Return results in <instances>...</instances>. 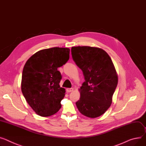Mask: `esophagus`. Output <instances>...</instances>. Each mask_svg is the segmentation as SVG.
Wrapping results in <instances>:
<instances>
[{"label": "esophagus", "instance_id": "obj_1", "mask_svg": "<svg viewBox=\"0 0 146 146\" xmlns=\"http://www.w3.org/2000/svg\"><path fill=\"white\" fill-rule=\"evenodd\" d=\"M74 90V89L73 88H68L66 89V92H68V93H70V92H72Z\"/></svg>", "mask_w": 146, "mask_h": 146}]
</instances>
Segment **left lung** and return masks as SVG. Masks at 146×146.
I'll return each mask as SVG.
<instances>
[{"instance_id": "1", "label": "left lung", "mask_w": 146, "mask_h": 146, "mask_svg": "<svg viewBox=\"0 0 146 146\" xmlns=\"http://www.w3.org/2000/svg\"><path fill=\"white\" fill-rule=\"evenodd\" d=\"M73 59L82 70L85 82L80 89L77 108L83 115L96 118L110 108L118 83V76L109 55L101 48L72 47Z\"/></svg>"}]
</instances>
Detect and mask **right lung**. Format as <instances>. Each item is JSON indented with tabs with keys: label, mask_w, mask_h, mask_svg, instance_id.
<instances>
[{
	"label": "right lung",
	"mask_w": 146,
	"mask_h": 146,
	"mask_svg": "<svg viewBox=\"0 0 146 146\" xmlns=\"http://www.w3.org/2000/svg\"><path fill=\"white\" fill-rule=\"evenodd\" d=\"M70 48L53 47L39 50L25 64L21 89L27 103L42 117H48L61 108L65 89L60 87L62 75L57 68L69 59Z\"/></svg>",
	"instance_id": "1"
}]
</instances>
